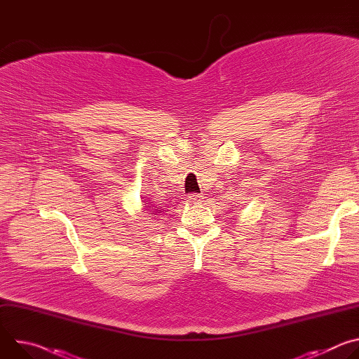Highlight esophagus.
<instances>
[{"mask_svg": "<svg viewBox=\"0 0 359 359\" xmlns=\"http://www.w3.org/2000/svg\"><path fill=\"white\" fill-rule=\"evenodd\" d=\"M203 198H204V196L197 194V193H193V194H189V196H187V200L191 201V203H198V201H201Z\"/></svg>", "mask_w": 359, "mask_h": 359, "instance_id": "obj_1", "label": "esophagus"}]
</instances>
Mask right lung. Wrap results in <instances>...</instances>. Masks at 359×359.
<instances>
[{
	"label": "right lung",
	"mask_w": 359,
	"mask_h": 359,
	"mask_svg": "<svg viewBox=\"0 0 359 359\" xmlns=\"http://www.w3.org/2000/svg\"><path fill=\"white\" fill-rule=\"evenodd\" d=\"M158 213H161V210H155V213H153V215H158ZM151 215V213H150Z\"/></svg>",
	"instance_id": "obj_1"
}]
</instances>
